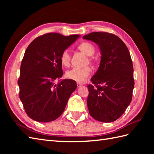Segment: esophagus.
I'll return each mask as SVG.
<instances>
[{
	"instance_id": "esophagus-1",
	"label": "esophagus",
	"mask_w": 154,
	"mask_h": 154,
	"mask_svg": "<svg viewBox=\"0 0 154 154\" xmlns=\"http://www.w3.org/2000/svg\"><path fill=\"white\" fill-rule=\"evenodd\" d=\"M77 87H80L82 86V85L79 83H77Z\"/></svg>"
}]
</instances>
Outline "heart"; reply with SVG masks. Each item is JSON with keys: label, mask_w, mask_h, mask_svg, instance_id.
<instances>
[{"label": "heart", "mask_w": 154, "mask_h": 154, "mask_svg": "<svg viewBox=\"0 0 154 154\" xmlns=\"http://www.w3.org/2000/svg\"><path fill=\"white\" fill-rule=\"evenodd\" d=\"M78 49L82 51L88 56L93 55L95 51V48L90 42H84L81 43L78 46ZM60 61L61 64L64 67H69L71 62V55L69 51L67 50L63 51L61 56ZM92 73V70L89 67H86L84 68H73L72 69L66 72L65 76L67 79L76 81L77 83H84L88 79Z\"/></svg>", "instance_id": "heart-1"}]
</instances>
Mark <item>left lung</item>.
<instances>
[{
	"mask_svg": "<svg viewBox=\"0 0 154 154\" xmlns=\"http://www.w3.org/2000/svg\"><path fill=\"white\" fill-rule=\"evenodd\" d=\"M99 45V67L89 85L87 106L90 115L111 122L122 115L131 103L134 87V69L128 49L120 38L107 32H92L83 36Z\"/></svg>",
	"mask_w": 154,
	"mask_h": 154,
	"instance_id": "left-lung-1",
	"label": "left lung"
}]
</instances>
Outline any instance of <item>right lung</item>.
I'll list each match as a JSON object with an SVG mask.
<instances>
[{
  "label": "right lung",
  "mask_w": 154,
  "mask_h": 154,
  "mask_svg": "<svg viewBox=\"0 0 154 154\" xmlns=\"http://www.w3.org/2000/svg\"><path fill=\"white\" fill-rule=\"evenodd\" d=\"M80 35L58 33L40 35L28 45L22 61L19 97L28 116L37 122L55 120L63 112L77 83L63 79L60 56Z\"/></svg>",
  "instance_id": "right-lung-1"
}]
</instances>
